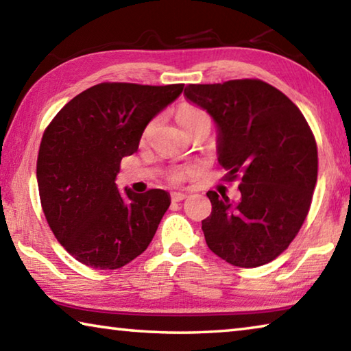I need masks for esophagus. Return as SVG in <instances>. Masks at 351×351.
I'll return each mask as SVG.
<instances>
[{
  "label": "esophagus",
  "instance_id": "obj_1",
  "mask_svg": "<svg viewBox=\"0 0 351 351\" xmlns=\"http://www.w3.org/2000/svg\"><path fill=\"white\" fill-rule=\"evenodd\" d=\"M187 198V193H182V192H173L171 193V201H182V199H186Z\"/></svg>",
  "mask_w": 351,
  "mask_h": 351
}]
</instances>
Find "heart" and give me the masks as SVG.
<instances>
[{
    "instance_id": "heart-1",
    "label": "heart",
    "mask_w": 351,
    "mask_h": 351,
    "mask_svg": "<svg viewBox=\"0 0 351 351\" xmlns=\"http://www.w3.org/2000/svg\"><path fill=\"white\" fill-rule=\"evenodd\" d=\"M206 116L207 114L203 110L198 108V106H195V105H190V104H184L176 110V121L182 127V130L187 128L190 123H192L193 121H197V119L206 117ZM197 169L198 167L195 164L184 165V167H176V169L170 171L167 178H169L170 182L180 184L182 181H186L187 178L192 176L195 171H197Z\"/></svg>"
}]
</instances>
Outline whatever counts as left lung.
<instances>
[{"mask_svg":"<svg viewBox=\"0 0 351 351\" xmlns=\"http://www.w3.org/2000/svg\"><path fill=\"white\" fill-rule=\"evenodd\" d=\"M184 94L217 122L226 181L240 178L239 203L207 192V246L239 268L269 263L299 234L317 182V145L306 119L258 79L187 85Z\"/></svg>","mask_w":351,"mask_h":351,"instance_id":"8db88e82","label":"left lung"}]
</instances>
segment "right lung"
Wrapping results in <instances>:
<instances>
[{
	"label": "right lung",
	"instance_id": "obj_1",
	"mask_svg": "<svg viewBox=\"0 0 351 351\" xmlns=\"http://www.w3.org/2000/svg\"><path fill=\"white\" fill-rule=\"evenodd\" d=\"M182 83L104 82L63 106L46 127L37 159L41 207L60 245L94 269H119L145 251L170 195L121 193L123 156L138 152L147 123L173 102Z\"/></svg>",
	"mask_w": 351,
	"mask_h": 351
}]
</instances>
